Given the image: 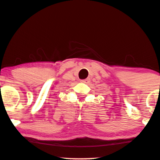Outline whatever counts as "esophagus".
<instances>
[{
	"label": "esophagus",
	"mask_w": 160,
	"mask_h": 160,
	"mask_svg": "<svg viewBox=\"0 0 160 160\" xmlns=\"http://www.w3.org/2000/svg\"><path fill=\"white\" fill-rule=\"evenodd\" d=\"M89 79L88 78V79H85V80H81V82H85V83H87V82H89Z\"/></svg>",
	"instance_id": "1"
}]
</instances>
